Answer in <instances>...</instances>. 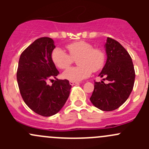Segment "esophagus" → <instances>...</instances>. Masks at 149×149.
<instances>
[{
  "label": "esophagus",
  "instance_id": "obj_1",
  "mask_svg": "<svg viewBox=\"0 0 149 149\" xmlns=\"http://www.w3.org/2000/svg\"><path fill=\"white\" fill-rule=\"evenodd\" d=\"M80 84L79 82H75V81H70V85H76V84Z\"/></svg>",
  "mask_w": 149,
  "mask_h": 149
}]
</instances>
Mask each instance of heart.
<instances>
[{"label":"heart","mask_w":149,"mask_h":149,"mask_svg":"<svg viewBox=\"0 0 149 149\" xmlns=\"http://www.w3.org/2000/svg\"><path fill=\"white\" fill-rule=\"evenodd\" d=\"M69 54L61 48H55L51 55L52 62L60 69H66L77 60L78 67L70 68L63 73V77L70 81L79 82L86 79L92 71L97 72L103 68L104 52L100 48L93 47L85 41L70 43L66 46Z\"/></svg>","instance_id":"obj_1"}]
</instances>
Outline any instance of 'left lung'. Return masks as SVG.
I'll use <instances>...</instances> for the list:
<instances>
[{"mask_svg":"<svg viewBox=\"0 0 149 149\" xmlns=\"http://www.w3.org/2000/svg\"><path fill=\"white\" fill-rule=\"evenodd\" d=\"M107 61L99 76L108 82H94L90 101L98 109L112 111L125 103L135 81V70L127 51L114 39L107 37L105 44Z\"/></svg>","mask_w":149,"mask_h":149,"instance_id":"left-lung-1","label":"left lung"}]
</instances>
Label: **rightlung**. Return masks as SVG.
<instances>
[{
	"label": "right lung",
	"instance_id": "add662e5",
	"mask_svg": "<svg viewBox=\"0 0 149 149\" xmlns=\"http://www.w3.org/2000/svg\"><path fill=\"white\" fill-rule=\"evenodd\" d=\"M49 37H41L24 50L18 65L16 78L25 104L38 115L49 117L58 113L70 94L71 85L67 79L55 81L51 86L47 80L59 74L51 55L55 49Z\"/></svg>",
	"mask_w": 149,
	"mask_h": 149
}]
</instances>
